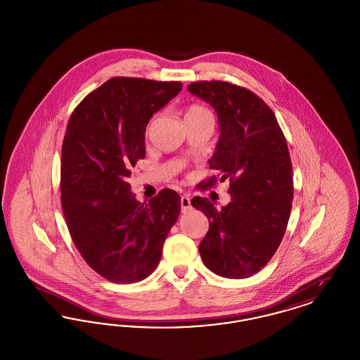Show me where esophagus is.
<instances>
[{
  "mask_svg": "<svg viewBox=\"0 0 360 360\" xmlns=\"http://www.w3.org/2000/svg\"><path fill=\"white\" fill-rule=\"evenodd\" d=\"M181 210H182V213H188L191 210V204H190V198L188 195H182V198H181Z\"/></svg>",
  "mask_w": 360,
  "mask_h": 360,
  "instance_id": "obj_1",
  "label": "esophagus"
}]
</instances>
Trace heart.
Listing matches in <instances>:
<instances>
[{
  "label": "heart",
  "instance_id": "heart-1",
  "mask_svg": "<svg viewBox=\"0 0 360 360\" xmlns=\"http://www.w3.org/2000/svg\"><path fill=\"white\" fill-rule=\"evenodd\" d=\"M209 115V112L206 110L205 108L200 106V105H191L186 110L185 119H193V117H201V116H206Z\"/></svg>",
  "mask_w": 360,
  "mask_h": 360
}]
</instances>
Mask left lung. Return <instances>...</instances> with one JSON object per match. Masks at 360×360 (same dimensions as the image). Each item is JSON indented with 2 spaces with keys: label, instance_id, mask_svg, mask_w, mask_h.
I'll list each match as a JSON object with an SVG mask.
<instances>
[{
  "label": "left lung",
  "instance_id": "8db88e82",
  "mask_svg": "<svg viewBox=\"0 0 360 360\" xmlns=\"http://www.w3.org/2000/svg\"><path fill=\"white\" fill-rule=\"evenodd\" d=\"M188 91L217 115L220 135L209 167L219 172L221 182H231V202L221 209L204 197L191 200L209 220L198 250L212 273L248 278L273 257L290 217L292 170L288 143L273 110L252 91L221 81L194 82ZM214 184L216 176L205 186Z\"/></svg>",
  "mask_w": 360,
  "mask_h": 360
}]
</instances>
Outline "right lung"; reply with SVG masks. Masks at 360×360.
<instances>
[{
  "instance_id": "add662e5",
  "label": "right lung",
  "mask_w": 360,
  "mask_h": 360,
  "mask_svg": "<svg viewBox=\"0 0 360 360\" xmlns=\"http://www.w3.org/2000/svg\"><path fill=\"white\" fill-rule=\"evenodd\" d=\"M182 90L181 82L117 77L72 112L62 146V209L86 263L113 283L153 274L181 212V197L163 188L146 205L127 179L146 158V128Z\"/></svg>"
}]
</instances>
